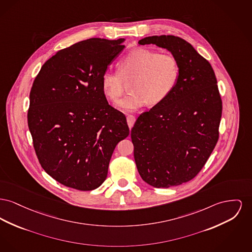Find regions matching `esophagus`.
Returning <instances> with one entry per match:
<instances>
[{
    "instance_id": "1",
    "label": "esophagus",
    "mask_w": 252,
    "mask_h": 252,
    "mask_svg": "<svg viewBox=\"0 0 252 252\" xmlns=\"http://www.w3.org/2000/svg\"><path fill=\"white\" fill-rule=\"evenodd\" d=\"M136 119L134 117L133 115H128L126 117V122H127V125H128V127L131 129L132 126H134V123H135Z\"/></svg>"
}]
</instances>
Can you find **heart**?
I'll list each match as a JSON object with an SVG mask.
<instances>
[{
    "mask_svg": "<svg viewBox=\"0 0 252 252\" xmlns=\"http://www.w3.org/2000/svg\"><path fill=\"white\" fill-rule=\"evenodd\" d=\"M180 76V64L175 56L147 48H135L118 63V71L106 70L102 76V89L111 100L117 101L130 82L131 92L119 101L117 107L134 111L149 102H163L174 90Z\"/></svg>",
    "mask_w": 252,
    "mask_h": 252,
    "instance_id": "1",
    "label": "heart"
}]
</instances>
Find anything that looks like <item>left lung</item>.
I'll list each match as a JSON object with an SVG mask.
<instances>
[{
	"label": "left lung",
	"instance_id": "obj_1",
	"mask_svg": "<svg viewBox=\"0 0 252 252\" xmlns=\"http://www.w3.org/2000/svg\"><path fill=\"white\" fill-rule=\"evenodd\" d=\"M138 44L165 48L180 64L174 90L141 114L130 134L140 176L167 189L190 181L207 163L219 138L222 100L210 63L189 43L161 35Z\"/></svg>",
	"mask_w": 252,
	"mask_h": 252
}]
</instances>
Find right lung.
Segmentation results:
<instances>
[{
  "instance_id": "obj_1",
  "label": "right lung",
  "mask_w": 252,
  "mask_h": 252,
  "mask_svg": "<svg viewBox=\"0 0 252 252\" xmlns=\"http://www.w3.org/2000/svg\"><path fill=\"white\" fill-rule=\"evenodd\" d=\"M125 39L91 38L58 51L43 64L30 94L29 128L45 172L62 185L93 190L107 176L126 116L110 106L102 76Z\"/></svg>"
}]
</instances>
